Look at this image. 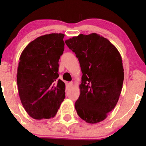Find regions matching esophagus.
Listing matches in <instances>:
<instances>
[{
    "instance_id": "esophagus-1",
    "label": "esophagus",
    "mask_w": 146,
    "mask_h": 146,
    "mask_svg": "<svg viewBox=\"0 0 146 146\" xmlns=\"http://www.w3.org/2000/svg\"><path fill=\"white\" fill-rule=\"evenodd\" d=\"M68 85H69V86H70V87H71V86H73V82H69L68 83Z\"/></svg>"
}]
</instances>
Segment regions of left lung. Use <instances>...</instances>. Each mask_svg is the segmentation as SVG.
Segmentation results:
<instances>
[{
    "label": "left lung",
    "mask_w": 146,
    "mask_h": 146,
    "mask_svg": "<svg viewBox=\"0 0 146 146\" xmlns=\"http://www.w3.org/2000/svg\"><path fill=\"white\" fill-rule=\"evenodd\" d=\"M75 53L82 73L78 115L90 123L106 118L119 99L124 78L122 60L116 47L97 33L80 34L66 40Z\"/></svg>",
    "instance_id": "1"
}]
</instances>
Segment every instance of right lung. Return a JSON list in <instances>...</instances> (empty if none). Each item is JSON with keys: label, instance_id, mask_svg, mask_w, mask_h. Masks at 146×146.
<instances>
[{"label": "right lung", "instance_id": "right-lung-1", "mask_svg": "<svg viewBox=\"0 0 146 146\" xmlns=\"http://www.w3.org/2000/svg\"><path fill=\"white\" fill-rule=\"evenodd\" d=\"M64 37L62 33L38 36L20 56L17 75L20 99L34 119L53 118L65 98V84L57 79Z\"/></svg>", "mask_w": 146, "mask_h": 146}]
</instances>
